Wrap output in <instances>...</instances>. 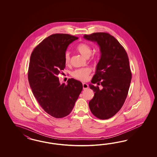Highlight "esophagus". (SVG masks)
<instances>
[{
    "label": "esophagus",
    "mask_w": 157,
    "mask_h": 157,
    "mask_svg": "<svg viewBox=\"0 0 157 157\" xmlns=\"http://www.w3.org/2000/svg\"><path fill=\"white\" fill-rule=\"evenodd\" d=\"M89 87V85L87 84V83H83V89L85 90V89H87Z\"/></svg>",
    "instance_id": "esophagus-1"
}]
</instances>
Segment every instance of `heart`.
<instances>
[{"label":"heart","mask_w":157,"mask_h":157,"mask_svg":"<svg viewBox=\"0 0 157 157\" xmlns=\"http://www.w3.org/2000/svg\"><path fill=\"white\" fill-rule=\"evenodd\" d=\"M76 50L78 52L84 57H89L92 53V48L86 43H81L77 45ZM70 61V53L67 51L64 54V62L68 64ZM91 70L89 68H83L75 70L72 72V75L76 79L82 81H86L88 79L89 76L90 74Z\"/></svg>","instance_id":"b5f03b06"}]
</instances>
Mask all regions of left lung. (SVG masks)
Segmentation results:
<instances>
[{
    "label": "left lung",
    "mask_w": 157,
    "mask_h": 157,
    "mask_svg": "<svg viewBox=\"0 0 157 157\" xmlns=\"http://www.w3.org/2000/svg\"><path fill=\"white\" fill-rule=\"evenodd\" d=\"M83 37L96 42L101 52L91 82L101 84L102 89L89 85L94 93L89 102V108L97 118L109 119L121 108L128 95L132 78L128 57L123 46L109 33H94L84 35Z\"/></svg>",
    "instance_id": "8db88e82"
}]
</instances>
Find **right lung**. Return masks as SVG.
I'll return each mask as SVG.
<instances>
[{
    "label": "right lung",
    "instance_id": "add662e5",
    "mask_svg": "<svg viewBox=\"0 0 157 157\" xmlns=\"http://www.w3.org/2000/svg\"><path fill=\"white\" fill-rule=\"evenodd\" d=\"M68 34H54L43 40L30 56L28 80L39 104L48 114L62 118L71 113L83 89L80 81L69 79L60 84L57 75L66 67L64 54L78 39Z\"/></svg>",
    "mask_w": 157,
    "mask_h": 157
}]
</instances>
